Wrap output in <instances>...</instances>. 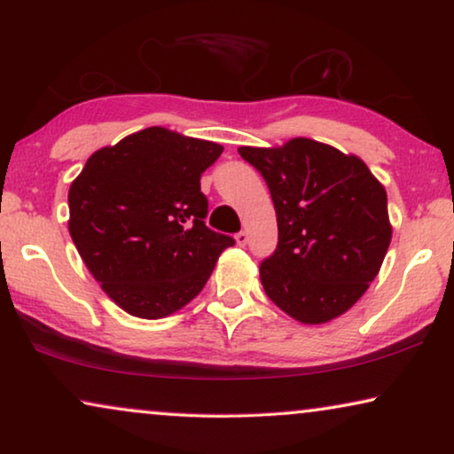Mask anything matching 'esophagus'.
Listing matches in <instances>:
<instances>
[{
    "mask_svg": "<svg viewBox=\"0 0 454 454\" xmlns=\"http://www.w3.org/2000/svg\"><path fill=\"white\" fill-rule=\"evenodd\" d=\"M235 241H238V246H246L247 244V233L246 231L235 233Z\"/></svg>",
    "mask_w": 454,
    "mask_h": 454,
    "instance_id": "esophagus-1",
    "label": "esophagus"
}]
</instances>
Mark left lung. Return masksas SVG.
<instances>
[{"label": "left lung", "instance_id": "1", "mask_svg": "<svg viewBox=\"0 0 454 454\" xmlns=\"http://www.w3.org/2000/svg\"><path fill=\"white\" fill-rule=\"evenodd\" d=\"M260 171L277 210L278 241L260 262L270 301L303 325L347 312L387 256V192L362 159L309 138L239 148Z\"/></svg>", "mask_w": 454, "mask_h": 454}]
</instances>
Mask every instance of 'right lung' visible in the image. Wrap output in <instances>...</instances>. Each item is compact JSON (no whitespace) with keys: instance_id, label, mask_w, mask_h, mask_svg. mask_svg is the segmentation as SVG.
Returning <instances> with one entry per match:
<instances>
[{"instance_id":"add662e5","label":"right lung","mask_w":454,"mask_h":454,"mask_svg":"<svg viewBox=\"0 0 454 454\" xmlns=\"http://www.w3.org/2000/svg\"><path fill=\"white\" fill-rule=\"evenodd\" d=\"M215 142L146 128L97 151L67 194L70 235L105 294L128 314L163 318L194 300L231 235L207 227L202 173Z\"/></svg>"}]
</instances>
